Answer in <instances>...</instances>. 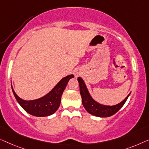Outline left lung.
<instances>
[{
    "label": "left lung",
    "mask_w": 149,
    "mask_h": 149,
    "mask_svg": "<svg viewBox=\"0 0 149 149\" xmlns=\"http://www.w3.org/2000/svg\"><path fill=\"white\" fill-rule=\"evenodd\" d=\"M77 81L79 82V92H80V95L81 96V101H82L83 106L84 107L85 109L87 111V112L95 116L107 117L116 114L125 104L127 98L129 97L131 93H130L126 96V98L121 102H119V104L113 106L104 105V104H100L99 102H96L95 100L93 99L91 94L89 93L88 90L86 86L84 81L81 77H77Z\"/></svg>",
    "instance_id": "1"
}]
</instances>
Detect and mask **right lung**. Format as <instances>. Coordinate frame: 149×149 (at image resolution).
<instances>
[{"mask_svg":"<svg viewBox=\"0 0 149 149\" xmlns=\"http://www.w3.org/2000/svg\"><path fill=\"white\" fill-rule=\"evenodd\" d=\"M73 77H74V75L64 77L49 93L38 99L32 100L22 99L15 93L11 85L12 91L18 103L29 114L36 117L49 116L54 113L59 107L62 94L69 80Z\"/></svg>","mask_w":149,"mask_h":149,"instance_id":"right-lung-1","label":"right lung"}]
</instances>
